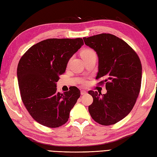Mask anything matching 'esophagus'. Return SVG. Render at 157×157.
<instances>
[{
    "label": "esophagus",
    "instance_id": "obj_1",
    "mask_svg": "<svg viewBox=\"0 0 157 157\" xmlns=\"http://www.w3.org/2000/svg\"><path fill=\"white\" fill-rule=\"evenodd\" d=\"M86 93H87V92L85 91V90H81V94L82 95H84V94H86Z\"/></svg>",
    "mask_w": 157,
    "mask_h": 157
}]
</instances>
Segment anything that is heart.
<instances>
[{"instance_id":"b5f03b06","label":"heart","mask_w":157,"mask_h":157,"mask_svg":"<svg viewBox=\"0 0 157 157\" xmlns=\"http://www.w3.org/2000/svg\"><path fill=\"white\" fill-rule=\"evenodd\" d=\"M81 55H82V57L83 58V59H87L89 57H92V56H96L95 52L93 51L92 49H90V48H86V49L83 50L81 52ZM81 83L83 84H85L86 82L82 81Z\"/></svg>"}]
</instances>
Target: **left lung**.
I'll use <instances>...</instances> for the list:
<instances>
[{"label":"left lung","mask_w":157,"mask_h":157,"mask_svg":"<svg viewBox=\"0 0 157 157\" xmlns=\"http://www.w3.org/2000/svg\"><path fill=\"white\" fill-rule=\"evenodd\" d=\"M98 57L96 79H105V94L90 90L93 102L88 106L92 118L99 124L111 125L131 112L139 95L142 82V64L134 50L123 40L111 34L83 38Z\"/></svg>","instance_id":"obj_1"}]
</instances>
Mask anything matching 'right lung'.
Wrapping results in <instances>:
<instances>
[{"instance_id": "1", "label": "right lung", "mask_w": 157, "mask_h": 157, "mask_svg": "<svg viewBox=\"0 0 157 157\" xmlns=\"http://www.w3.org/2000/svg\"><path fill=\"white\" fill-rule=\"evenodd\" d=\"M82 45V38L46 39L33 45L20 59L17 73L21 100L40 124L55 128L68 121L80 91L73 86L61 94L56 83Z\"/></svg>"}]
</instances>
